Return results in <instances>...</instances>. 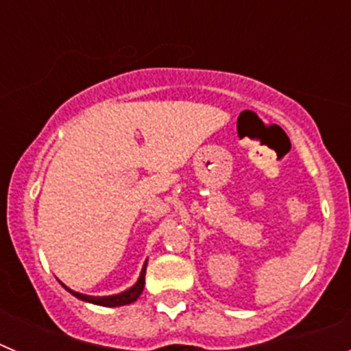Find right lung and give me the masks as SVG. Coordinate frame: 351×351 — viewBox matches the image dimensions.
<instances>
[{
    "mask_svg": "<svg viewBox=\"0 0 351 351\" xmlns=\"http://www.w3.org/2000/svg\"><path fill=\"white\" fill-rule=\"evenodd\" d=\"M147 263V262H145ZM145 263H144V269L141 272V278L135 285H133L130 290L123 291V293H117V295H108V297H91V295H84V293H79V291H73L70 288H66L70 291L71 295H75L77 299L80 300H86V302H91V304H98V306H107V308H116V306H125V304H132L141 297L142 290H144V283H145Z\"/></svg>",
    "mask_w": 351,
    "mask_h": 351,
    "instance_id": "right-lung-1",
    "label": "right lung"
}]
</instances>
